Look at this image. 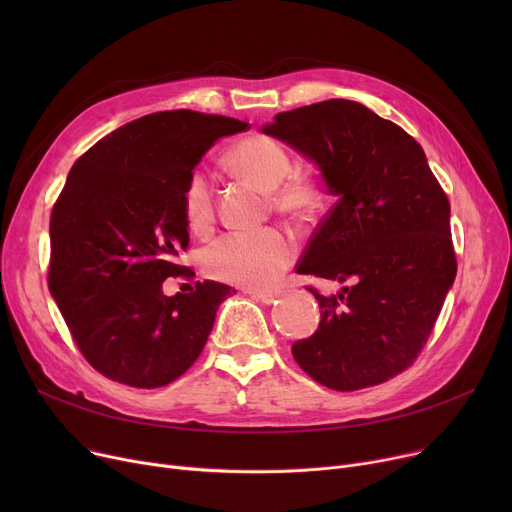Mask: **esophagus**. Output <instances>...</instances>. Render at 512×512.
<instances>
[{"label": "esophagus", "instance_id": "34e87169", "mask_svg": "<svg viewBox=\"0 0 512 512\" xmlns=\"http://www.w3.org/2000/svg\"><path fill=\"white\" fill-rule=\"evenodd\" d=\"M247 294H249V297H253L255 301H261L265 305L274 303L280 297L278 290H247Z\"/></svg>", "mask_w": 512, "mask_h": 512}]
</instances>
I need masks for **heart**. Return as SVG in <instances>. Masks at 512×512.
Wrapping results in <instances>:
<instances>
[{"label": "heart", "instance_id": "heart-1", "mask_svg": "<svg viewBox=\"0 0 512 512\" xmlns=\"http://www.w3.org/2000/svg\"><path fill=\"white\" fill-rule=\"evenodd\" d=\"M228 164L257 186L270 191L272 205L294 218L313 215L324 203V188L309 176H290L288 149L265 134H249L228 151ZM184 220L193 230H205L213 220V186L205 170H195L182 188ZM297 259V242L280 228L226 232L201 251L205 272L213 278L267 288L276 284Z\"/></svg>", "mask_w": 512, "mask_h": 512}]
</instances>
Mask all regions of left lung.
<instances>
[{
	"label": "left lung",
	"mask_w": 512,
	"mask_h": 512,
	"mask_svg": "<svg viewBox=\"0 0 512 512\" xmlns=\"http://www.w3.org/2000/svg\"><path fill=\"white\" fill-rule=\"evenodd\" d=\"M263 132L315 159L338 197L297 274L351 282L307 286L321 319L292 357L338 392L384 384L417 361L456 276L444 188L411 134L357 101L280 112Z\"/></svg>",
	"instance_id": "1"
}]
</instances>
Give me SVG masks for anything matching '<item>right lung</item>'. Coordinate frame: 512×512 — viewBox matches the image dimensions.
Listing matches in <instances>:
<instances>
[{"label": "right lung", "instance_id": "add662e5", "mask_svg": "<svg viewBox=\"0 0 512 512\" xmlns=\"http://www.w3.org/2000/svg\"><path fill=\"white\" fill-rule=\"evenodd\" d=\"M249 124L193 110L132 120L80 155L49 218L47 284L72 340L105 378L161 388L191 367L234 288L193 280L182 188L203 153Z\"/></svg>", "mask_w": 512, "mask_h": 512}]
</instances>
